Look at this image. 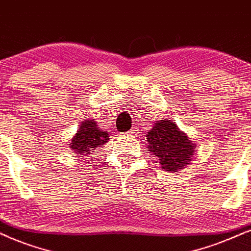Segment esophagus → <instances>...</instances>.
<instances>
[{
  "label": "esophagus",
  "instance_id": "obj_1",
  "mask_svg": "<svg viewBox=\"0 0 251 251\" xmlns=\"http://www.w3.org/2000/svg\"><path fill=\"white\" fill-rule=\"evenodd\" d=\"M136 131H138V129H136V127H132L127 133H128V134H131V135H134L135 133H136Z\"/></svg>",
  "mask_w": 251,
  "mask_h": 251
}]
</instances>
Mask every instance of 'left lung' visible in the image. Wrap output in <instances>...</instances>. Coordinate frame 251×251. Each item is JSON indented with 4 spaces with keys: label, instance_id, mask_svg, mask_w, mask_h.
<instances>
[{
    "label": "left lung",
    "instance_id": "1",
    "mask_svg": "<svg viewBox=\"0 0 251 251\" xmlns=\"http://www.w3.org/2000/svg\"><path fill=\"white\" fill-rule=\"evenodd\" d=\"M147 148L156 158L155 162L166 171H176L189 166L195 155V142L179 131L175 123L163 119L155 123L148 132Z\"/></svg>",
    "mask_w": 251,
    "mask_h": 251
}]
</instances>
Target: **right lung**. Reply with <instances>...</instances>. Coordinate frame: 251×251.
<instances>
[{
  "label": "right lung",
  "instance_id": "1",
  "mask_svg": "<svg viewBox=\"0 0 251 251\" xmlns=\"http://www.w3.org/2000/svg\"><path fill=\"white\" fill-rule=\"evenodd\" d=\"M109 140V131L100 129L95 119H87L81 123L77 133L68 144L69 148H72L77 156H88L91 151H96L97 147H103Z\"/></svg>",
  "mask_w": 251,
  "mask_h": 251
}]
</instances>
